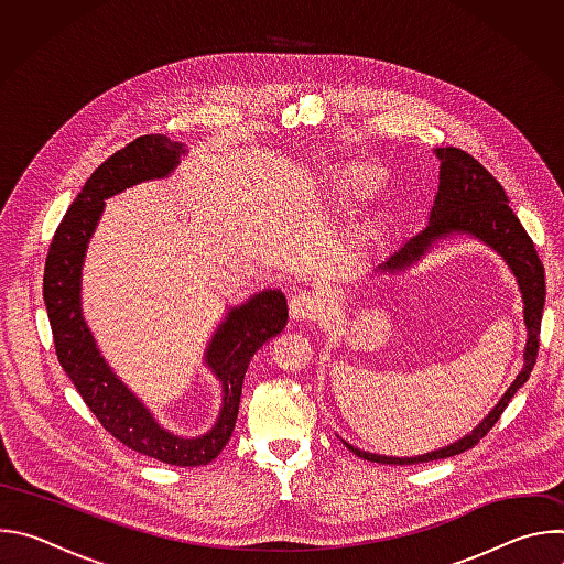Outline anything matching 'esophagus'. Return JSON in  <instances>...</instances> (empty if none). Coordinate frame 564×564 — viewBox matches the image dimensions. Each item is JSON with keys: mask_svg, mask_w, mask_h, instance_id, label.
Here are the masks:
<instances>
[{"mask_svg": "<svg viewBox=\"0 0 564 564\" xmlns=\"http://www.w3.org/2000/svg\"><path fill=\"white\" fill-rule=\"evenodd\" d=\"M290 312L294 318L316 321L326 314V301L314 290H299L290 299Z\"/></svg>", "mask_w": 564, "mask_h": 564, "instance_id": "obj_1", "label": "esophagus"}]
</instances>
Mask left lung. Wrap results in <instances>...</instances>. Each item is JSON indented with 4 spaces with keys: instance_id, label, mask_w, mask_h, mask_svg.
<instances>
[{
    "instance_id": "obj_1",
    "label": "left lung",
    "mask_w": 564,
    "mask_h": 564,
    "mask_svg": "<svg viewBox=\"0 0 564 564\" xmlns=\"http://www.w3.org/2000/svg\"><path fill=\"white\" fill-rule=\"evenodd\" d=\"M435 155L440 158V187L431 207L429 225L411 236L404 246L394 250L386 261H381L375 272L379 274H394L409 268L413 261H417L433 243L440 238H448L451 234H468L477 238L479 243L489 246L494 252H498L509 270L513 272L520 292H522V303H524V326H527V346H524V366L513 379V383L507 388L502 399L496 404V409L481 420L468 435L462 440L424 453L415 457H392V455H379V453H368L361 451L346 440H341L348 451L355 455L368 459V462H379V464H420V462H433V459H444L459 455L468 448H473L481 437H485L505 409L509 406V401L518 392V388L529 379L535 357H538V346H540V324H542V310H544V268L542 261L538 259V252L533 248V240L524 231L522 223L509 207V198L502 189V185L487 172V167H481L477 160L457 149V147H440L435 149Z\"/></svg>"
}]
</instances>
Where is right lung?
Wrapping results in <instances>:
<instances>
[{
    "label": "right lung",
    "mask_w": 564,
    "mask_h": 564,
    "mask_svg": "<svg viewBox=\"0 0 564 564\" xmlns=\"http://www.w3.org/2000/svg\"><path fill=\"white\" fill-rule=\"evenodd\" d=\"M185 144L167 135H140L91 174L62 218L44 265V303L57 359L79 397L116 440L135 453L172 466H203L218 457L236 426L240 390L254 352L288 324L281 290H263L227 310L205 350V366L223 386V404L212 431L198 437L170 433L111 370L83 316V265L105 200L144 181L167 178Z\"/></svg>",
    "instance_id": "add662e5"
}]
</instances>
